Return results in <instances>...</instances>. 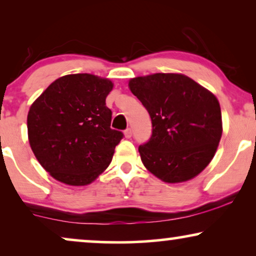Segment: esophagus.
I'll return each mask as SVG.
<instances>
[{
    "mask_svg": "<svg viewBox=\"0 0 256 256\" xmlns=\"http://www.w3.org/2000/svg\"><path fill=\"white\" fill-rule=\"evenodd\" d=\"M132 129L130 128H127L124 130V136L127 138H132Z\"/></svg>",
    "mask_w": 256,
    "mask_h": 256,
    "instance_id": "esophagus-1",
    "label": "esophagus"
}]
</instances>
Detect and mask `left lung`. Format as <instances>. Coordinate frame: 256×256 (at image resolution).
<instances>
[{
	"label": "left lung",
	"instance_id": "obj_1",
	"mask_svg": "<svg viewBox=\"0 0 256 256\" xmlns=\"http://www.w3.org/2000/svg\"><path fill=\"white\" fill-rule=\"evenodd\" d=\"M152 118L149 141L138 146L144 166L166 183L200 174L214 156L222 134L216 98L183 74L156 73L129 82Z\"/></svg>",
	"mask_w": 256,
	"mask_h": 256
}]
</instances>
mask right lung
Here are the masks:
<instances>
[{
  "label": "right lung",
  "mask_w": 256,
  "mask_h": 256,
  "mask_svg": "<svg viewBox=\"0 0 256 256\" xmlns=\"http://www.w3.org/2000/svg\"><path fill=\"white\" fill-rule=\"evenodd\" d=\"M108 79L78 73L51 84L31 104L28 135L40 166L68 185H87L113 158L124 132L110 128Z\"/></svg>",
  "instance_id": "add662e5"
}]
</instances>
